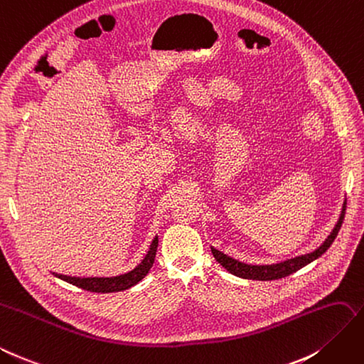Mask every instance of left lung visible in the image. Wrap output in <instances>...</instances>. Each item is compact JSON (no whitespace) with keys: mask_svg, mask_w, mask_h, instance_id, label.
Masks as SVG:
<instances>
[{"mask_svg":"<svg viewBox=\"0 0 364 364\" xmlns=\"http://www.w3.org/2000/svg\"><path fill=\"white\" fill-rule=\"evenodd\" d=\"M345 213H346V203L343 205V210H341L340 219L336 225V228L332 230V232L328 235V239L325 240V243H323L320 248H317L316 251H312L309 254L299 255V257L284 260L282 263H276V264H247V263L234 260V259L228 257L227 254H223V252L214 250V248H211V252L214 255V259L218 260L225 269L230 271L231 274H234V276L242 277V279H250V280H279V279L289 276V274H292V272L299 271L303 267H306L308 263L318 259L321 254H325L328 251V248L331 247L332 242L336 240V237H337L343 220H345Z\"/></svg>","mask_w":364,"mask_h":364,"instance_id":"8db88e82","label":"left lung"}]
</instances>
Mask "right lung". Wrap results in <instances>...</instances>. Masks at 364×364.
Returning <instances> with one entry per match:
<instances>
[{
  "mask_svg": "<svg viewBox=\"0 0 364 364\" xmlns=\"http://www.w3.org/2000/svg\"><path fill=\"white\" fill-rule=\"evenodd\" d=\"M156 250H158V235H156L154 240L150 245V250L146 252L144 260L137 264V267L127 272L122 274V276H116V277H70V276H63V274H55L58 279H61L64 282H68L75 284V287L90 291V292H117V291H124L134 287L136 283H139L146 274H149L150 268L154 263L156 257Z\"/></svg>",
  "mask_w": 364,
  "mask_h": 364,
  "instance_id": "obj_1",
  "label": "right lung"
}]
</instances>
